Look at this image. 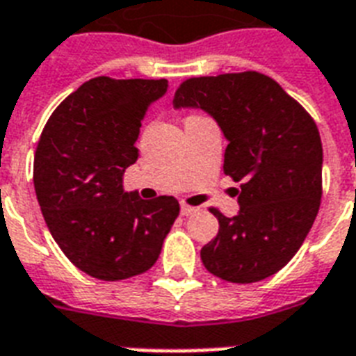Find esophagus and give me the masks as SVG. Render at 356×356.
<instances>
[{
	"label": "esophagus",
	"mask_w": 356,
	"mask_h": 356,
	"mask_svg": "<svg viewBox=\"0 0 356 356\" xmlns=\"http://www.w3.org/2000/svg\"><path fill=\"white\" fill-rule=\"evenodd\" d=\"M198 208H193V206H187V204H181V216L189 217L193 213H197Z\"/></svg>",
	"instance_id": "1"
}]
</instances>
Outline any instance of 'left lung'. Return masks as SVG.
I'll return each instance as SVG.
<instances>
[{
	"label": "left lung",
	"instance_id": "8db88e82",
	"mask_svg": "<svg viewBox=\"0 0 356 356\" xmlns=\"http://www.w3.org/2000/svg\"><path fill=\"white\" fill-rule=\"evenodd\" d=\"M172 104L216 118L228 140L225 175L241 181L238 216L211 208L219 234L200 250L204 267L236 284L271 277L318 216L323 148L314 118L275 79L250 70L187 79Z\"/></svg>",
	"mask_w": 356,
	"mask_h": 356
}]
</instances>
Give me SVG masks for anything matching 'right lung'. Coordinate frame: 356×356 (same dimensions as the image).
Masks as SVG:
<instances>
[{
	"instance_id": "add662e5",
	"label": "right lung",
	"mask_w": 356,
	"mask_h": 356,
	"mask_svg": "<svg viewBox=\"0 0 356 356\" xmlns=\"http://www.w3.org/2000/svg\"><path fill=\"white\" fill-rule=\"evenodd\" d=\"M167 79L85 81L46 122L33 181L49 232L74 266L100 280L148 271L180 213L175 197L124 193L137 161L140 120L167 92Z\"/></svg>"
}]
</instances>
